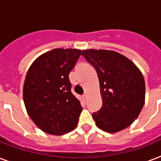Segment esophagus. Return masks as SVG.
Listing matches in <instances>:
<instances>
[{"label":"esophagus","mask_w":161,"mask_h":161,"mask_svg":"<svg viewBox=\"0 0 161 161\" xmlns=\"http://www.w3.org/2000/svg\"><path fill=\"white\" fill-rule=\"evenodd\" d=\"M83 98L84 99V100H87V98H88V94L87 93H85V94H83Z\"/></svg>","instance_id":"1"}]
</instances>
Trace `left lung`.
I'll use <instances>...</instances> for the list:
<instances>
[{"instance_id":"1","label":"left lung","mask_w":161,"mask_h":161,"mask_svg":"<svg viewBox=\"0 0 161 161\" xmlns=\"http://www.w3.org/2000/svg\"><path fill=\"white\" fill-rule=\"evenodd\" d=\"M82 55L94 67L103 105L93 114L96 125L108 133L129 127L137 119L145 99L142 73L128 58L111 50H83Z\"/></svg>"}]
</instances>
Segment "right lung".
Masks as SVG:
<instances>
[{"label": "right lung", "instance_id": "right-lung-1", "mask_svg": "<svg viewBox=\"0 0 161 161\" xmlns=\"http://www.w3.org/2000/svg\"><path fill=\"white\" fill-rule=\"evenodd\" d=\"M82 51L56 48L31 63L23 85L26 112L43 132L63 135L77 127L82 112L79 100L71 92L68 74Z\"/></svg>", "mask_w": 161, "mask_h": 161}]
</instances>
